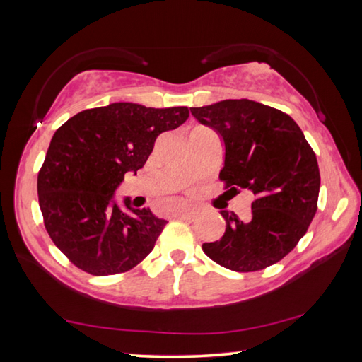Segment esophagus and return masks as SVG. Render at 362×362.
Returning a JSON list of instances; mask_svg holds the SVG:
<instances>
[{
    "mask_svg": "<svg viewBox=\"0 0 362 362\" xmlns=\"http://www.w3.org/2000/svg\"><path fill=\"white\" fill-rule=\"evenodd\" d=\"M196 217H198V212L193 209H182L179 212V218L185 220V222H194Z\"/></svg>",
    "mask_w": 362,
    "mask_h": 362,
    "instance_id": "esophagus-1",
    "label": "esophagus"
}]
</instances>
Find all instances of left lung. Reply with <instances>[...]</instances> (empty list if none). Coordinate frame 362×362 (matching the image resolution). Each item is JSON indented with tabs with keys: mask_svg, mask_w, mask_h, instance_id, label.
<instances>
[{
	"mask_svg": "<svg viewBox=\"0 0 362 362\" xmlns=\"http://www.w3.org/2000/svg\"><path fill=\"white\" fill-rule=\"evenodd\" d=\"M192 115L223 139L218 179L236 194L254 193L249 217L222 211V240L204 254L233 272L252 273L283 260L308 230L317 211L320 168L303 132L289 115L249 99L193 107Z\"/></svg>",
	"mask_w": 362,
	"mask_h": 362,
	"instance_id": "1",
	"label": "left lung"
}]
</instances>
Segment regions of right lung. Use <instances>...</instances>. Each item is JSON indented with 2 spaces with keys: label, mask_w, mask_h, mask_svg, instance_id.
<instances>
[{
  "label": "right lung",
  "mask_w": 362,
  "mask_h": 362,
  "mask_svg": "<svg viewBox=\"0 0 362 362\" xmlns=\"http://www.w3.org/2000/svg\"><path fill=\"white\" fill-rule=\"evenodd\" d=\"M188 107L151 108L118 102L73 116L54 134L38 173V199L47 235L76 268L126 273L155 247L168 220L150 207L121 211L115 188L142 169L159 134L188 119ZM127 209L129 199L124 201Z\"/></svg>",
  "instance_id": "obj_1"
}]
</instances>
